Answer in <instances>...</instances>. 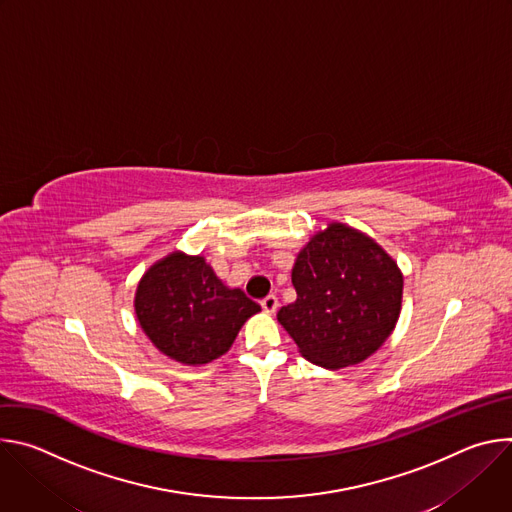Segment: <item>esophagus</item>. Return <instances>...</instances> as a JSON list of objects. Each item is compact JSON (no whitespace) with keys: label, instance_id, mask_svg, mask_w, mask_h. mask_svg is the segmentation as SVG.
<instances>
[{"label":"esophagus","instance_id":"obj_1","mask_svg":"<svg viewBox=\"0 0 512 512\" xmlns=\"http://www.w3.org/2000/svg\"><path fill=\"white\" fill-rule=\"evenodd\" d=\"M261 308H263V312H267V314H275L277 308H279V302H277L275 296H267V298L261 300Z\"/></svg>","mask_w":512,"mask_h":512}]
</instances>
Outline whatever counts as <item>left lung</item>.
Wrapping results in <instances>:
<instances>
[{"mask_svg": "<svg viewBox=\"0 0 512 512\" xmlns=\"http://www.w3.org/2000/svg\"><path fill=\"white\" fill-rule=\"evenodd\" d=\"M298 300L277 312L300 354L322 369L367 360L395 330L403 302L397 261L369 235L328 223L298 253Z\"/></svg>", "mask_w": 512, "mask_h": 512, "instance_id": "left-lung-1", "label": "left lung"}]
</instances>
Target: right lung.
I'll list each match as a JSON object with an SVG mask.
<instances>
[{"mask_svg":"<svg viewBox=\"0 0 512 512\" xmlns=\"http://www.w3.org/2000/svg\"><path fill=\"white\" fill-rule=\"evenodd\" d=\"M135 316L168 358L198 367L229 352L241 326L261 306L216 277L202 255L172 251L137 283Z\"/></svg>","mask_w":512,"mask_h":512,"instance_id":"right-lung-1","label":"right lung"}]
</instances>
